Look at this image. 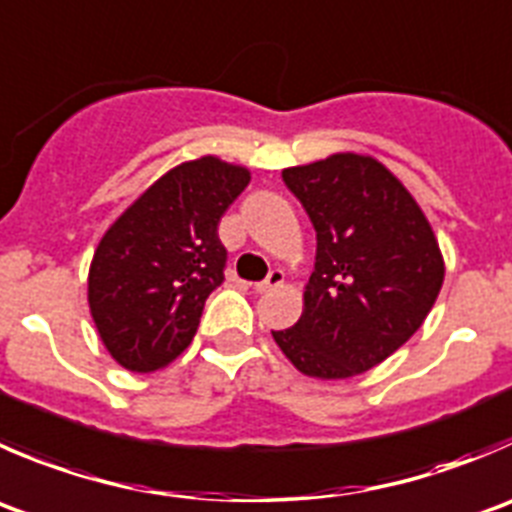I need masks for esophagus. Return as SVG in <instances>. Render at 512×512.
<instances>
[{
	"mask_svg": "<svg viewBox=\"0 0 512 512\" xmlns=\"http://www.w3.org/2000/svg\"><path fill=\"white\" fill-rule=\"evenodd\" d=\"M282 282H285V272H282V270H272L270 275L265 277V280L255 282V290L257 292H270V290H275V287H280Z\"/></svg>",
	"mask_w": 512,
	"mask_h": 512,
	"instance_id": "1",
	"label": "esophagus"
}]
</instances>
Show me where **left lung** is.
<instances>
[{
    "mask_svg": "<svg viewBox=\"0 0 512 512\" xmlns=\"http://www.w3.org/2000/svg\"><path fill=\"white\" fill-rule=\"evenodd\" d=\"M317 232L305 310L272 337L300 372L342 380L380 365L433 310L445 265L403 182L372 157L332 155L282 170Z\"/></svg>",
    "mask_w": 512,
    "mask_h": 512,
    "instance_id": "obj_1",
    "label": "left lung"
}]
</instances>
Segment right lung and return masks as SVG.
I'll list each match as a JSON object with an SVG mask.
<instances>
[{
  "instance_id": "add662e5",
  "label": "right lung",
  "mask_w": 512,
  "mask_h": 512,
  "mask_svg": "<svg viewBox=\"0 0 512 512\" xmlns=\"http://www.w3.org/2000/svg\"><path fill=\"white\" fill-rule=\"evenodd\" d=\"M250 185L217 157L162 175L104 232L89 267V310L109 355L132 372L170 365L225 280L220 217Z\"/></svg>"
}]
</instances>
